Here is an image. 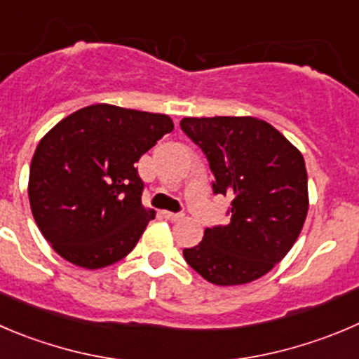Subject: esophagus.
<instances>
[{"mask_svg": "<svg viewBox=\"0 0 359 359\" xmlns=\"http://www.w3.org/2000/svg\"><path fill=\"white\" fill-rule=\"evenodd\" d=\"M163 217L170 222H177L183 218V213H172V211H163Z\"/></svg>", "mask_w": 359, "mask_h": 359, "instance_id": "1", "label": "esophagus"}]
</instances>
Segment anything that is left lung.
I'll return each mask as SVG.
<instances>
[{
	"instance_id": "8db88e82",
	"label": "left lung",
	"mask_w": 359,
	"mask_h": 359,
	"mask_svg": "<svg viewBox=\"0 0 359 359\" xmlns=\"http://www.w3.org/2000/svg\"><path fill=\"white\" fill-rule=\"evenodd\" d=\"M180 126L206 155L215 196L233 199L229 224L206 229L183 257L211 284L261 278L287 255L305 224L303 155L269 123L250 116L183 118Z\"/></svg>"
}]
</instances>
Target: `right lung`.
<instances>
[{"mask_svg":"<svg viewBox=\"0 0 359 359\" xmlns=\"http://www.w3.org/2000/svg\"><path fill=\"white\" fill-rule=\"evenodd\" d=\"M172 128L165 114L97 104L61 119L39 142L29 204L61 257L98 269L134 250L155 218L141 203L144 183L134 163Z\"/></svg>","mask_w":359,"mask_h":359,"instance_id":"obj_1","label":"right lung"}]
</instances>
